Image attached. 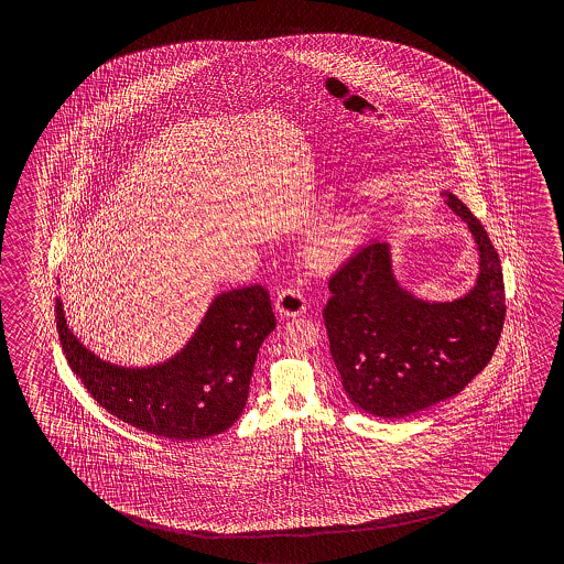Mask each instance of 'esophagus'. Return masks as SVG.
<instances>
[{"instance_id": "obj_1", "label": "esophagus", "mask_w": 564, "mask_h": 564, "mask_svg": "<svg viewBox=\"0 0 564 564\" xmlns=\"http://www.w3.org/2000/svg\"><path fill=\"white\" fill-rule=\"evenodd\" d=\"M306 311V299L299 288H282L278 290L276 312L282 318H292Z\"/></svg>"}]
</instances>
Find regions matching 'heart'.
<instances>
[{
	"label": "heart",
	"mask_w": 564,
	"mask_h": 564,
	"mask_svg": "<svg viewBox=\"0 0 564 564\" xmlns=\"http://www.w3.org/2000/svg\"><path fill=\"white\" fill-rule=\"evenodd\" d=\"M360 236H362V221L359 217H343L318 229L308 246L312 265L330 270L335 265L343 264L357 248Z\"/></svg>",
	"instance_id": "heart-1"
}]
</instances>
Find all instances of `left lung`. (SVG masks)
<instances>
[{
    "instance_id": "left-lung-1",
    "label": "left lung",
    "mask_w": 564,
    "mask_h": 564,
    "mask_svg": "<svg viewBox=\"0 0 564 564\" xmlns=\"http://www.w3.org/2000/svg\"><path fill=\"white\" fill-rule=\"evenodd\" d=\"M444 197L478 243V280L466 296L415 299L399 286L381 241L360 248L328 280L330 355L350 401L377 417H403L457 395L490 362L502 335L498 252L468 207L454 193Z\"/></svg>"
}]
</instances>
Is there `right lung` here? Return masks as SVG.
Returning a JSON list of instances; mask_svg holds the SVG:
<instances>
[{
  "label": "right lung",
  "mask_w": 564,
  "mask_h": 564,
  "mask_svg": "<svg viewBox=\"0 0 564 564\" xmlns=\"http://www.w3.org/2000/svg\"><path fill=\"white\" fill-rule=\"evenodd\" d=\"M274 328L265 288L229 290L212 302L197 333L173 359L127 369L80 345L56 299L62 350L96 403L137 430L181 442L212 437L238 421L258 350Z\"/></svg>",
  "instance_id": "add662e5"
}]
</instances>
